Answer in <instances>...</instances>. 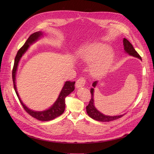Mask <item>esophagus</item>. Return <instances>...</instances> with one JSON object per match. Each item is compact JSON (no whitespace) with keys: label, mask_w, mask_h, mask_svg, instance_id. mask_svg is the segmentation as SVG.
<instances>
[{"label":"esophagus","mask_w":154,"mask_h":154,"mask_svg":"<svg viewBox=\"0 0 154 154\" xmlns=\"http://www.w3.org/2000/svg\"><path fill=\"white\" fill-rule=\"evenodd\" d=\"M85 84V79L84 77H81V78H79L77 80L75 87H76V88H79L80 87H84Z\"/></svg>","instance_id":"34e87169"}]
</instances>
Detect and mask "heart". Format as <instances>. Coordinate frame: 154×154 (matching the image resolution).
<instances>
[{"mask_svg":"<svg viewBox=\"0 0 154 154\" xmlns=\"http://www.w3.org/2000/svg\"><path fill=\"white\" fill-rule=\"evenodd\" d=\"M79 58L87 63H92L91 71L97 77L106 74L110 69L115 55L110 47L103 43L88 45L79 52Z\"/></svg>","mask_w":154,"mask_h":154,"instance_id":"heart-1","label":"heart"}]
</instances>
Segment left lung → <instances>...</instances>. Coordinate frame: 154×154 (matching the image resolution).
<instances>
[{
	"mask_svg": "<svg viewBox=\"0 0 154 154\" xmlns=\"http://www.w3.org/2000/svg\"><path fill=\"white\" fill-rule=\"evenodd\" d=\"M123 44L124 47V51L125 53L128 54L129 55H131L134 57H137L140 60H142L141 57L139 55V54L136 52V51L134 49V47L131 44V42L128 41L127 39L125 38H124L123 39ZM98 82L95 81L92 84L93 88H91V92L92 95V98L89 102L88 106L86 107V110L87 114L88 116L91 117L92 119L96 120L97 121H100V122H110L112 120H114L120 118L122 117L124 114L122 115H119V116H106L103 114L102 112L99 111L95 107L94 105V88H95L96 85H97Z\"/></svg>",
	"mask_w": 154,
	"mask_h": 154,
	"instance_id": "1",
	"label": "left lung"
}]
</instances>
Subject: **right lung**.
I'll use <instances>...</instances> for the list:
<instances>
[{"label":"right lung","instance_id":"right-lung-1","mask_svg":"<svg viewBox=\"0 0 154 154\" xmlns=\"http://www.w3.org/2000/svg\"><path fill=\"white\" fill-rule=\"evenodd\" d=\"M42 37H44V32H42L38 31V32H35L34 34H32L28 38L26 43L24 44V45L19 50L15 58L14 65L13 70H12V80H13L14 87L15 93L17 94L18 99L20 103L22 104V107H23L24 109H25V110L32 117L35 118L38 120L48 121V120H53L63 114L65 110V107H66V102H65V99H66V97L67 95H69L71 92H72L74 91L75 89L74 85L75 82L66 81L65 82L62 90L59 95L58 98L57 99L56 101L54 103V104L51 107L43 111H35L33 110H31L29 108H28L26 105L23 103V102L20 99V97L17 92V87H16V82H15L16 74H17L19 63L22 58V57L27 51L29 47L31 45L35 43L37 40H38Z\"/></svg>","mask_w":154,"mask_h":154}]
</instances>
